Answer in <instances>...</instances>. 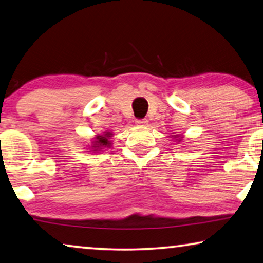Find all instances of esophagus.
<instances>
[{
	"mask_svg": "<svg viewBox=\"0 0 263 263\" xmlns=\"http://www.w3.org/2000/svg\"><path fill=\"white\" fill-rule=\"evenodd\" d=\"M136 124L138 125V126H145V125H147V120L146 119H137Z\"/></svg>",
	"mask_w": 263,
	"mask_h": 263,
	"instance_id": "1",
	"label": "esophagus"
}]
</instances>
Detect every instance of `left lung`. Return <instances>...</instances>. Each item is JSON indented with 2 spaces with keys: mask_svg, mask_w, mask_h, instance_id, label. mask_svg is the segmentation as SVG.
Here are the masks:
<instances>
[{
  "mask_svg": "<svg viewBox=\"0 0 263 263\" xmlns=\"http://www.w3.org/2000/svg\"><path fill=\"white\" fill-rule=\"evenodd\" d=\"M175 138H178V136H175ZM179 140H181V138H179Z\"/></svg>",
  "mask_w": 263,
  "mask_h": 263,
  "instance_id": "obj_1",
  "label": "left lung"
}]
</instances>
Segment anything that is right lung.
Listing matches in <instances>:
<instances>
[{"instance_id":"right-lung-1","label":"right lung","mask_w":263,"mask_h":263,"mask_svg":"<svg viewBox=\"0 0 263 263\" xmlns=\"http://www.w3.org/2000/svg\"><path fill=\"white\" fill-rule=\"evenodd\" d=\"M112 136L111 132H106L104 133V135H99L97 136L96 140L93 142V145H92V151H100L101 148L104 147H109L111 146V142H109V137Z\"/></svg>"}]
</instances>
